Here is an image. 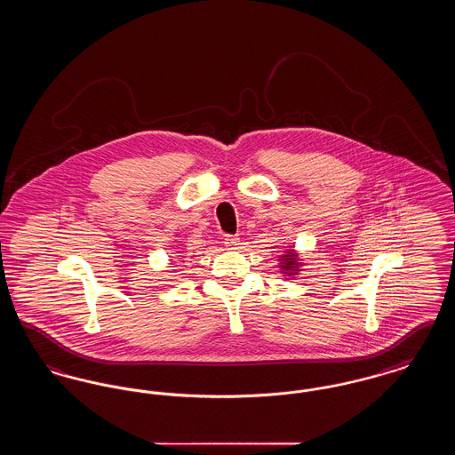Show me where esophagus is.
<instances>
[{"label": "esophagus", "instance_id": "34e87169", "mask_svg": "<svg viewBox=\"0 0 455 455\" xmlns=\"http://www.w3.org/2000/svg\"><path fill=\"white\" fill-rule=\"evenodd\" d=\"M225 245H227V249H230V251L238 249L240 238H238V235H227V237H225Z\"/></svg>", "mask_w": 455, "mask_h": 455}]
</instances>
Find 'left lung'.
Instances as JSON below:
<instances>
[{
	"mask_svg": "<svg viewBox=\"0 0 455 455\" xmlns=\"http://www.w3.org/2000/svg\"><path fill=\"white\" fill-rule=\"evenodd\" d=\"M283 271H288L290 275H293L295 271H299V266L300 262H297V254L293 251H288L284 256H283Z\"/></svg>",
	"mask_w": 455,
	"mask_h": 455,
	"instance_id": "left-lung-1",
	"label": "left lung"
}]
</instances>
